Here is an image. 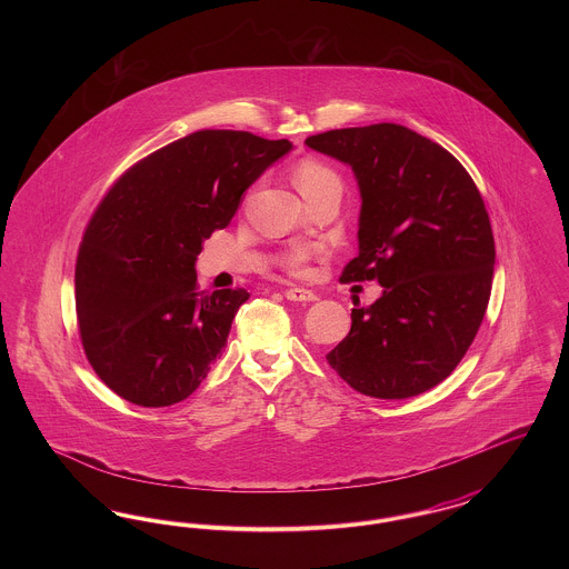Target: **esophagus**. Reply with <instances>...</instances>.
<instances>
[{"label": "esophagus", "instance_id": "obj_1", "mask_svg": "<svg viewBox=\"0 0 569 569\" xmlns=\"http://www.w3.org/2000/svg\"><path fill=\"white\" fill-rule=\"evenodd\" d=\"M286 298L295 300V302H313V300H318V297L311 290H305V288H290V290H286Z\"/></svg>", "mask_w": 569, "mask_h": 569}]
</instances>
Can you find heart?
Wrapping results in <instances>:
<instances>
[{
  "mask_svg": "<svg viewBox=\"0 0 569 569\" xmlns=\"http://www.w3.org/2000/svg\"><path fill=\"white\" fill-rule=\"evenodd\" d=\"M297 183L300 191H309L313 188H320V186H328V183H339V179L325 163L316 162V160H305L298 166ZM309 258H311V249L309 247H298L295 251H290L286 264H288L290 271L302 272Z\"/></svg>",
  "mask_w": 569,
  "mask_h": 569,
  "instance_id": "obj_1",
  "label": "heart"
}]
</instances>
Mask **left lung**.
<instances>
[{
	"mask_svg": "<svg viewBox=\"0 0 569 569\" xmlns=\"http://www.w3.org/2000/svg\"><path fill=\"white\" fill-rule=\"evenodd\" d=\"M305 144L350 166L360 191L358 256L341 281L383 288L352 309L328 365L373 399L431 390L487 313L495 239L480 191L452 153L397 123L330 130Z\"/></svg>",
	"mask_w": 569,
	"mask_h": 569,
	"instance_id": "left-lung-1",
	"label": "left lung"
}]
</instances>
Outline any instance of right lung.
<instances>
[{
    "instance_id": "add662e5",
    "label": "right lung",
    "mask_w": 569,
    "mask_h": 569,
    "mask_svg": "<svg viewBox=\"0 0 569 569\" xmlns=\"http://www.w3.org/2000/svg\"><path fill=\"white\" fill-rule=\"evenodd\" d=\"M292 142L202 130L132 166L104 196L77 260V318L87 360L121 399H188L226 348L247 290L200 292L196 260L247 188Z\"/></svg>"
}]
</instances>
